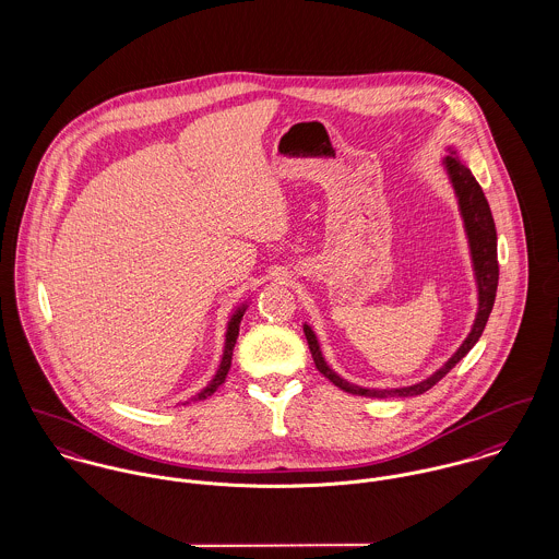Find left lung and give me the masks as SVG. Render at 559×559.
<instances>
[{"instance_id": "left-lung-1", "label": "left lung", "mask_w": 559, "mask_h": 559, "mask_svg": "<svg viewBox=\"0 0 559 559\" xmlns=\"http://www.w3.org/2000/svg\"><path fill=\"white\" fill-rule=\"evenodd\" d=\"M443 165L448 169V176L454 185L456 198H459V206H461V215L465 222V230L469 237V247H472V260H474V271H476V280H478V317L472 326V333L467 335V340L461 344V348L443 364V368H439L432 377H428L421 383L408 385V388H399V390H366L359 385H353L344 379H340L324 361L322 353H320L319 340L314 335V331L304 324L308 344H310V353L312 359L319 368L320 374L326 377L335 388L353 394V396H366V399H406V396H419L424 392H428L430 388H435L478 342L486 320L492 312V304H495V295H497V282H499V262H497V233H495V222L490 215V206L484 198V191L478 185V180L474 178L472 169L456 157V151L450 148V155L443 159Z\"/></svg>"}]
</instances>
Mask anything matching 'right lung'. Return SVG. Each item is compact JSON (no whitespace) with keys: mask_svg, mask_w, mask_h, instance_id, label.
<instances>
[{"mask_svg":"<svg viewBox=\"0 0 559 559\" xmlns=\"http://www.w3.org/2000/svg\"><path fill=\"white\" fill-rule=\"evenodd\" d=\"M242 314H245V306L239 308L235 314H233V319L228 322V331H226V346H224V357H222V364H219V370H217V374H215V379L198 394V396H193V402L195 400H204L209 399V396H213L215 392H217V388L226 381V377H228V370H230V364H233V350H235V344H237V337H239V326L240 320H242Z\"/></svg>","mask_w":559,"mask_h":559,"instance_id":"1","label":"right lung"}]
</instances>
